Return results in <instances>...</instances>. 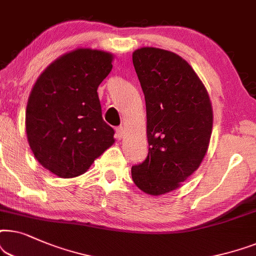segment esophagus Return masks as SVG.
<instances>
[{"label": "esophagus", "instance_id": "esophagus-1", "mask_svg": "<svg viewBox=\"0 0 256 256\" xmlns=\"http://www.w3.org/2000/svg\"><path fill=\"white\" fill-rule=\"evenodd\" d=\"M124 134H125V130L122 126H119V128H116V136H117V138L122 139V137H124Z\"/></svg>", "mask_w": 256, "mask_h": 256}]
</instances>
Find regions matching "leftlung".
<instances>
[{
    "instance_id": "1",
    "label": "left lung",
    "mask_w": 256,
    "mask_h": 256,
    "mask_svg": "<svg viewBox=\"0 0 256 256\" xmlns=\"http://www.w3.org/2000/svg\"><path fill=\"white\" fill-rule=\"evenodd\" d=\"M146 103L148 154L132 166L145 193L178 188L202 164L213 126L212 105L192 66L171 51L140 48L132 54Z\"/></svg>"
}]
</instances>
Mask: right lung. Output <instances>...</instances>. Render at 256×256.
<instances>
[{
    "label": "right lung",
    "mask_w": 256,
    "mask_h": 256,
    "mask_svg": "<svg viewBox=\"0 0 256 256\" xmlns=\"http://www.w3.org/2000/svg\"><path fill=\"white\" fill-rule=\"evenodd\" d=\"M112 54L77 49L51 63L34 85L26 112L30 148L60 178L78 176L114 144L102 117L97 88L112 69Z\"/></svg>",
    "instance_id": "right-lung-1"
}]
</instances>
